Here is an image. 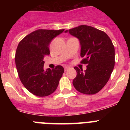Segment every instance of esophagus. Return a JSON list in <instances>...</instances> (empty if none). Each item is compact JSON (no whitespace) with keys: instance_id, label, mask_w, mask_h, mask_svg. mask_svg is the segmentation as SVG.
Listing matches in <instances>:
<instances>
[{"instance_id":"1","label":"esophagus","mask_w":130,"mask_h":130,"mask_svg":"<svg viewBox=\"0 0 130 130\" xmlns=\"http://www.w3.org/2000/svg\"><path fill=\"white\" fill-rule=\"evenodd\" d=\"M68 68H69V67H68V66H65V67H64V71H65V72H66V71L68 70Z\"/></svg>"}]
</instances>
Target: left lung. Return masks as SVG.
Segmentation results:
<instances>
[{
	"label": "left lung",
	"instance_id": "8db88e82",
	"mask_svg": "<svg viewBox=\"0 0 130 130\" xmlns=\"http://www.w3.org/2000/svg\"><path fill=\"white\" fill-rule=\"evenodd\" d=\"M77 38L81 43V64H87L85 72L75 66L76 77L73 85L77 91L85 94H94L108 82L115 66V47L104 31L88 25H80L68 30Z\"/></svg>",
	"mask_w": 130,
	"mask_h": 130
}]
</instances>
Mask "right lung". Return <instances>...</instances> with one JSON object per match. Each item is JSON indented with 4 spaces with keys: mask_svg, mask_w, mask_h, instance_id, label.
Here are the masks:
<instances>
[{
    "mask_svg": "<svg viewBox=\"0 0 130 130\" xmlns=\"http://www.w3.org/2000/svg\"><path fill=\"white\" fill-rule=\"evenodd\" d=\"M64 29H38L26 36L16 49L15 65L24 87L39 97L50 95L56 90L64 72L62 66L52 70L43 69V58L50 54L49 44Z\"/></svg>",
    "mask_w": 130,
    "mask_h": 130,
    "instance_id": "1",
    "label": "right lung"
}]
</instances>
